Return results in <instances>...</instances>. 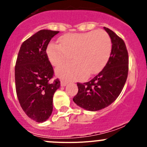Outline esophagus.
I'll return each instance as SVG.
<instances>
[{
	"label": "esophagus",
	"instance_id": "esophagus-1",
	"mask_svg": "<svg viewBox=\"0 0 147 147\" xmlns=\"http://www.w3.org/2000/svg\"><path fill=\"white\" fill-rule=\"evenodd\" d=\"M67 82H65V81L62 80L61 82H60V85H61L62 87H65V86L67 85Z\"/></svg>",
	"mask_w": 147,
	"mask_h": 147
}]
</instances>
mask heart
Instances as JSON below:
<instances>
[{"label":"heart","instance_id":"1","mask_svg":"<svg viewBox=\"0 0 147 147\" xmlns=\"http://www.w3.org/2000/svg\"><path fill=\"white\" fill-rule=\"evenodd\" d=\"M60 44L50 42L47 55L54 66L71 60L56 69L59 78L65 80H82L98 73L107 63L112 51L110 37L103 30L65 34Z\"/></svg>","mask_w":147,"mask_h":147}]
</instances>
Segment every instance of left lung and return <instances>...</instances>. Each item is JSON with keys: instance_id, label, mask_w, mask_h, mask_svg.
<instances>
[{"instance_id": "obj_1", "label": "left lung", "mask_w": 147, "mask_h": 147, "mask_svg": "<svg viewBox=\"0 0 147 147\" xmlns=\"http://www.w3.org/2000/svg\"><path fill=\"white\" fill-rule=\"evenodd\" d=\"M105 28L112 41L110 57L103 69L87 82H78V92L73 101L87 110L97 111L112 103L121 93L129 71L128 51L124 40Z\"/></svg>"}]
</instances>
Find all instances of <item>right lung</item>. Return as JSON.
I'll return each mask as SVG.
<instances>
[{
  "label": "right lung",
  "mask_w": 147,
  "mask_h": 147,
  "mask_svg": "<svg viewBox=\"0 0 147 147\" xmlns=\"http://www.w3.org/2000/svg\"><path fill=\"white\" fill-rule=\"evenodd\" d=\"M59 31L41 30L23 42L18 52L15 81L19 103L29 118L43 122L53 112L54 93L60 86L46 53L50 40Z\"/></svg>",
  "instance_id": "obj_1"
}]
</instances>
